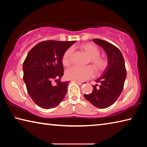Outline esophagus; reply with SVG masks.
Segmentation results:
<instances>
[{
    "mask_svg": "<svg viewBox=\"0 0 147 147\" xmlns=\"http://www.w3.org/2000/svg\"><path fill=\"white\" fill-rule=\"evenodd\" d=\"M77 83H78V84H80V85L82 86V85H84V84H88V82H86V81H84V82H80V81H76Z\"/></svg>",
    "mask_w": 147,
    "mask_h": 147,
    "instance_id": "obj_1",
    "label": "esophagus"
}]
</instances>
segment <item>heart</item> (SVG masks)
<instances>
[{"mask_svg":"<svg viewBox=\"0 0 147 147\" xmlns=\"http://www.w3.org/2000/svg\"><path fill=\"white\" fill-rule=\"evenodd\" d=\"M82 50L89 57V62L93 65V67L97 74L102 73L108 67V61L107 59L100 56V51L97 47L91 43H86L80 47ZM73 49L69 48L65 52L62 57V63L68 67L72 62ZM94 74L93 68L88 65L84 67L73 66L66 71L67 78L73 80L83 82L92 78Z\"/></svg>","mask_w":147,"mask_h":147,"instance_id":"1","label":"heart"}]
</instances>
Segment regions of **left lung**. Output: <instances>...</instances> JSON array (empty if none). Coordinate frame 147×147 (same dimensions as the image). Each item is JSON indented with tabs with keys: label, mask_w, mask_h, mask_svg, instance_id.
<instances>
[{
	"label": "left lung",
	"mask_w": 147,
	"mask_h": 147,
	"mask_svg": "<svg viewBox=\"0 0 147 147\" xmlns=\"http://www.w3.org/2000/svg\"><path fill=\"white\" fill-rule=\"evenodd\" d=\"M93 41L105 51L108 65L100 78L96 80L100 85L93 86V91L84 94V97L96 108H106L117 100L123 91L126 77L125 63L117 47L100 39H93Z\"/></svg>",
	"instance_id": "1"
}]
</instances>
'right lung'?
Instances as JSON below:
<instances>
[{
	"label": "right lung",
	"instance_id": "1",
	"mask_svg": "<svg viewBox=\"0 0 147 147\" xmlns=\"http://www.w3.org/2000/svg\"><path fill=\"white\" fill-rule=\"evenodd\" d=\"M47 40L34 46L23 63V80L30 96L43 109L53 108L63 100L69 82H61L63 75L62 57L75 43ZM57 82L56 85L52 81Z\"/></svg>",
	"mask_w": 147,
	"mask_h": 147
}]
</instances>
